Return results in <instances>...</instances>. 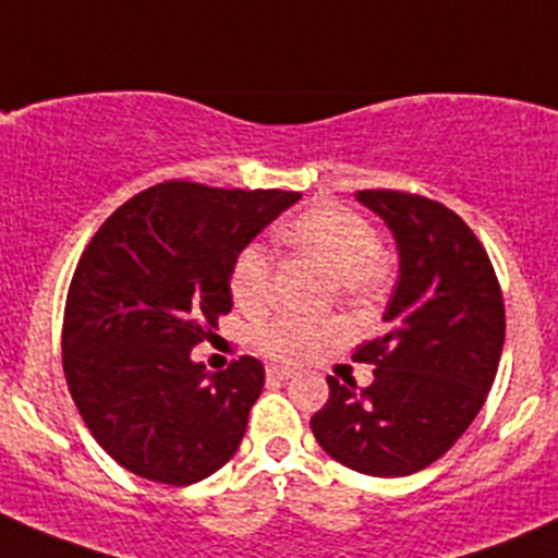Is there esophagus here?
I'll list each match as a JSON object with an SVG mask.
<instances>
[{
    "instance_id": "esophagus-1",
    "label": "esophagus",
    "mask_w": 558,
    "mask_h": 558,
    "mask_svg": "<svg viewBox=\"0 0 558 558\" xmlns=\"http://www.w3.org/2000/svg\"><path fill=\"white\" fill-rule=\"evenodd\" d=\"M267 378L269 380H289V378H294V369H289V367H267Z\"/></svg>"
}]
</instances>
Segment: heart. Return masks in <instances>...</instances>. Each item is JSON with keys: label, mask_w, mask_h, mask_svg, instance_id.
Listing matches in <instances>:
<instances>
[{"label": "heart", "mask_w": 558, "mask_h": 558, "mask_svg": "<svg viewBox=\"0 0 558 558\" xmlns=\"http://www.w3.org/2000/svg\"><path fill=\"white\" fill-rule=\"evenodd\" d=\"M278 238L294 251L311 256L326 269L345 294L373 286L386 267V251L373 223L345 207H313L291 218ZM234 302L243 311L264 305L269 289V258L258 245H247L234 258L229 278ZM340 326L324 318H275L253 331V348L275 362H305L320 345L337 340Z\"/></svg>", "instance_id": "obj_1"}]
</instances>
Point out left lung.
I'll return each mask as SVG.
<instances>
[{
    "instance_id": "1",
    "label": "left lung",
    "mask_w": 558,
    "mask_h": 558,
    "mask_svg": "<svg viewBox=\"0 0 558 558\" xmlns=\"http://www.w3.org/2000/svg\"><path fill=\"white\" fill-rule=\"evenodd\" d=\"M399 251L386 331L353 353L375 380L326 378L329 399L311 418L318 446L373 477H402L440 459L481 413L505 342V305L486 247L435 199L359 191Z\"/></svg>"
}]
</instances>
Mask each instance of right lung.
<instances>
[{
	"instance_id": "obj_1",
	"label": "right lung",
	"mask_w": 558,
	"mask_h": 558,
	"mask_svg": "<svg viewBox=\"0 0 558 558\" xmlns=\"http://www.w3.org/2000/svg\"><path fill=\"white\" fill-rule=\"evenodd\" d=\"M300 196L170 180L118 207L86 245L66 294L64 375L123 470L191 486L238 453L262 362L240 356L213 375L191 348L232 311L240 251Z\"/></svg>"
}]
</instances>
